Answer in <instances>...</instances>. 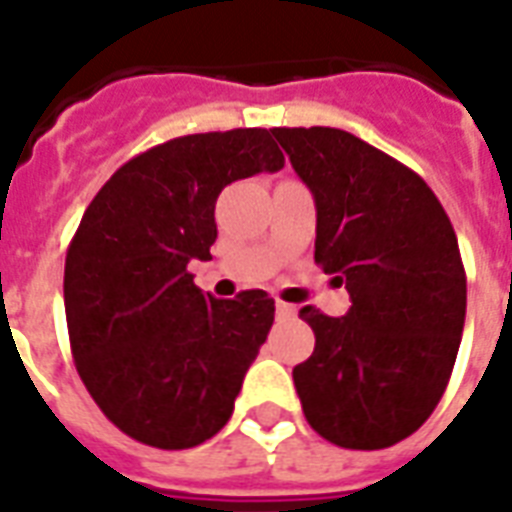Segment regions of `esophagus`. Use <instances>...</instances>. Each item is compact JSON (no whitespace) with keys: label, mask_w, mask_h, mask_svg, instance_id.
I'll return each mask as SVG.
<instances>
[{"label":"esophagus","mask_w":512,"mask_h":512,"mask_svg":"<svg viewBox=\"0 0 512 512\" xmlns=\"http://www.w3.org/2000/svg\"><path fill=\"white\" fill-rule=\"evenodd\" d=\"M295 311H297L295 305L284 303V300H276V316H279V319H292Z\"/></svg>","instance_id":"obj_1"}]
</instances>
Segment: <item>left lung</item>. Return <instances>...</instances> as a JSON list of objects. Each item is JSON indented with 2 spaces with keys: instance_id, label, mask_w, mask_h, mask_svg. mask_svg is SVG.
Returning <instances> with one entry per match:
<instances>
[{
  "instance_id": "1",
  "label": "left lung",
  "mask_w": 512,
  "mask_h": 512,
  "mask_svg": "<svg viewBox=\"0 0 512 512\" xmlns=\"http://www.w3.org/2000/svg\"><path fill=\"white\" fill-rule=\"evenodd\" d=\"M316 201V263L345 284L292 369L305 420L345 449H385L428 420L460 350L468 281L441 201L417 172L335 127H276Z\"/></svg>"
}]
</instances>
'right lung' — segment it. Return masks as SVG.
I'll return each mask as SVG.
<instances>
[{"label": "right lung", "instance_id": "add662e5", "mask_svg": "<svg viewBox=\"0 0 512 512\" xmlns=\"http://www.w3.org/2000/svg\"><path fill=\"white\" fill-rule=\"evenodd\" d=\"M284 167L260 127L148 148L111 175L68 244L71 353L100 412L140 444L191 449L231 420L273 324V297L201 292L188 263L212 260L225 185Z\"/></svg>", "mask_w": 512, "mask_h": 512}]
</instances>
